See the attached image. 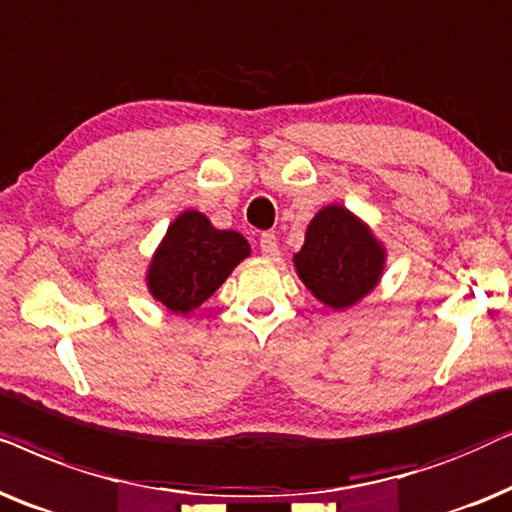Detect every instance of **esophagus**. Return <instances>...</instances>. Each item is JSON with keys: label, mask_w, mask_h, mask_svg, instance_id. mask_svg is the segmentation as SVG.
<instances>
[{"label": "esophagus", "mask_w": 512, "mask_h": 512, "mask_svg": "<svg viewBox=\"0 0 512 512\" xmlns=\"http://www.w3.org/2000/svg\"><path fill=\"white\" fill-rule=\"evenodd\" d=\"M260 250L264 257H269V260H274V257L278 255V238L274 234H262L260 238Z\"/></svg>", "instance_id": "esophagus-1"}]
</instances>
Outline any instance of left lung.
<instances>
[{"label": "left lung", "mask_w": 512, "mask_h": 512, "mask_svg": "<svg viewBox=\"0 0 512 512\" xmlns=\"http://www.w3.org/2000/svg\"><path fill=\"white\" fill-rule=\"evenodd\" d=\"M386 257V245L370 224L342 203H327L306 227L304 245L292 255V264L320 304L346 311L377 288Z\"/></svg>", "instance_id": "left-lung-1"}]
</instances>
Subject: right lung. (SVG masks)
Segmentation results:
<instances>
[{"label": "right lung", "instance_id": "right-lung-1", "mask_svg": "<svg viewBox=\"0 0 512 512\" xmlns=\"http://www.w3.org/2000/svg\"><path fill=\"white\" fill-rule=\"evenodd\" d=\"M245 257L250 243L243 234L213 227L199 210H182L147 264V290L175 316H192Z\"/></svg>", "mask_w": 512, "mask_h": 512}]
</instances>
